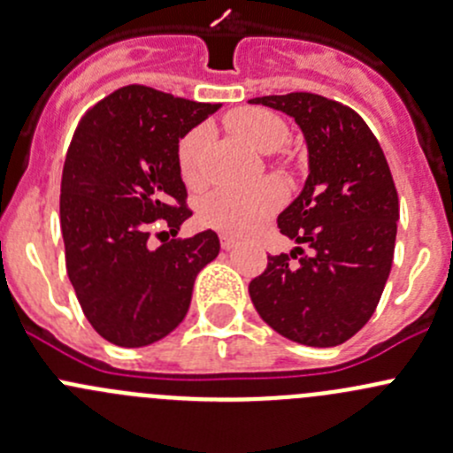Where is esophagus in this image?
I'll list each match as a JSON object with an SVG mask.
<instances>
[{
	"instance_id": "obj_1",
	"label": "esophagus",
	"mask_w": 453,
	"mask_h": 453,
	"mask_svg": "<svg viewBox=\"0 0 453 453\" xmlns=\"http://www.w3.org/2000/svg\"><path fill=\"white\" fill-rule=\"evenodd\" d=\"M221 248L226 250V252H230V250L236 248V241L230 239V236H221Z\"/></svg>"
}]
</instances>
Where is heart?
Returning a JSON list of instances; mask_svg holds the SVG:
<instances>
[{"instance_id": "obj_1", "label": "heart", "mask_w": 453, "mask_h": 453, "mask_svg": "<svg viewBox=\"0 0 453 453\" xmlns=\"http://www.w3.org/2000/svg\"><path fill=\"white\" fill-rule=\"evenodd\" d=\"M226 125L236 138L260 153H276L287 138L285 120L267 109L241 107L226 116ZM208 129L197 127L188 131L177 146V168L190 188L203 186V168H201V155H203ZM282 203V188L273 181H263L254 188L234 190L221 188L201 199L199 219L203 226L214 227L226 236H245L258 226L260 221L273 214Z\"/></svg>"}]
</instances>
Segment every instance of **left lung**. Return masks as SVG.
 <instances>
[{"label": "left lung", "mask_w": 453, "mask_h": 453, "mask_svg": "<svg viewBox=\"0 0 453 453\" xmlns=\"http://www.w3.org/2000/svg\"><path fill=\"white\" fill-rule=\"evenodd\" d=\"M250 103L294 118L309 150L303 193L278 214L298 248L267 256L250 298L287 340L344 344L374 313L390 276L399 197L386 155L362 116L337 100L294 91Z\"/></svg>", "instance_id": "1"}]
</instances>
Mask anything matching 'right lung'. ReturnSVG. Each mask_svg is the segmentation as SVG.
<instances>
[{"mask_svg": "<svg viewBox=\"0 0 453 453\" xmlns=\"http://www.w3.org/2000/svg\"><path fill=\"white\" fill-rule=\"evenodd\" d=\"M219 107L127 85L76 127L61 180L67 276L85 318L111 344L140 349L175 331L195 278L217 258L212 230L159 248L149 236L157 219L177 234L193 214L177 146Z\"/></svg>", "mask_w": 453, "mask_h": 453, "instance_id": "add662e5", "label": "right lung"}]
</instances>
